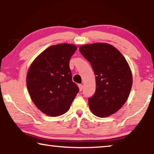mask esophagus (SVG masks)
Here are the masks:
<instances>
[{
    "label": "esophagus",
    "mask_w": 154,
    "mask_h": 154,
    "mask_svg": "<svg viewBox=\"0 0 154 154\" xmlns=\"http://www.w3.org/2000/svg\"><path fill=\"white\" fill-rule=\"evenodd\" d=\"M79 88L80 91H82V90H83V85H81V84H79Z\"/></svg>",
    "instance_id": "esophagus-1"
}]
</instances>
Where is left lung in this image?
I'll return each mask as SVG.
<instances>
[{"mask_svg": "<svg viewBox=\"0 0 154 154\" xmlns=\"http://www.w3.org/2000/svg\"><path fill=\"white\" fill-rule=\"evenodd\" d=\"M95 74L96 92L88 99L92 113L105 118L117 112L128 100L132 85L131 69L114 46L106 43L80 46Z\"/></svg>", "mask_w": 154, "mask_h": 154, "instance_id": "8db88e82", "label": "left lung"}]
</instances>
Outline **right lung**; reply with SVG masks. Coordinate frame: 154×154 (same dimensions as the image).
Here are the masks:
<instances>
[{
  "mask_svg": "<svg viewBox=\"0 0 154 154\" xmlns=\"http://www.w3.org/2000/svg\"><path fill=\"white\" fill-rule=\"evenodd\" d=\"M76 49L69 43L50 46L29 66L26 80L29 94L35 106L49 116L66 113L79 92L69 68Z\"/></svg>",
  "mask_w": 154,
  "mask_h": 154,
  "instance_id": "add662e5",
  "label": "right lung"
}]
</instances>
